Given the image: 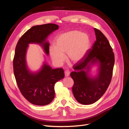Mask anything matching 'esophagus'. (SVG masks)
<instances>
[{
	"instance_id": "1",
	"label": "esophagus",
	"mask_w": 129,
	"mask_h": 129,
	"mask_svg": "<svg viewBox=\"0 0 129 129\" xmlns=\"http://www.w3.org/2000/svg\"><path fill=\"white\" fill-rule=\"evenodd\" d=\"M70 75V72L68 71V70H66V71H65V77H68Z\"/></svg>"
}]
</instances>
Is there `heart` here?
I'll list each match as a JSON object with an SVG mask.
<instances>
[{
	"instance_id": "b5f03b06",
	"label": "heart",
	"mask_w": 129,
	"mask_h": 129,
	"mask_svg": "<svg viewBox=\"0 0 129 129\" xmlns=\"http://www.w3.org/2000/svg\"><path fill=\"white\" fill-rule=\"evenodd\" d=\"M90 45L88 34L74 30L58 36L54 42V46H50L49 52L52 60L61 64L67 53L68 59L75 63L81 61L85 56Z\"/></svg>"
}]
</instances>
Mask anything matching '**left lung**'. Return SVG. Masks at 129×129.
Masks as SVG:
<instances>
[{
    "instance_id": "obj_1",
    "label": "left lung",
    "mask_w": 129,
    "mask_h": 129,
    "mask_svg": "<svg viewBox=\"0 0 129 129\" xmlns=\"http://www.w3.org/2000/svg\"><path fill=\"white\" fill-rule=\"evenodd\" d=\"M96 40L91 48L74 66L75 71L71 73L74 80L73 95L82 104L88 105L98 101L107 90L112 79L115 63L114 54L110 43L104 35L94 28ZM99 65L95 77L89 74L91 66Z\"/></svg>"
}]
</instances>
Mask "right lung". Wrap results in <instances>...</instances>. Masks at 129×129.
Masks as SVG:
<instances>
[{
    "instance_id": "right-lung-1",
    "label": "right lung",
    "mask_w": 129,
    "mask_h": 129,
    "mask_svg": "<svg viewBox=\"0 0 129 129\" xmlns=\"http://www.w3.org/2000/svg\"><path fill=\"white\" fill-rule=\"evenodd\" d=\"M58 29V26L54 24L34 26L22 35L16 46L13 62L16 83L23 96L34 105H46L52 102L55 95L54 84L64 78V73L63 68L52 69L45 62L38 72H30L26 60L28 44L41 45L49 55V43L46 39Z\"/></svg>"
}]
</instances>
